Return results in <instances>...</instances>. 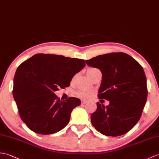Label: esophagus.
<instances>
[{"instance_id":"obj_1","label":"esophagus","mask_w":159,"mask_h":159,"mask_svg":"<svg viewBox=\"0 0 159 159\" xmlns=\"http://www.w3.org/2000/svg\"><path fill=\"white\" fill-rule=\"evenodd\" d=\"M87 102L85 100H81V104H87Z\"/></svg>"}]
</instances>
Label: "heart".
I'll return each instance as SVG.
<instances>
[{"label":"heart","mask_w":159,"mask_h":159,"mask_svg":"<svg viewBox=\"0 0 159 159\" xmlns=\"http://www.w3.org/2000/svg\"><path fill=\"white\" fill-rule=\"evenodd\" d=\"M99 70L98 68H89L87 70V75L88 76V77L89 79H91L92 76H93L95 72H96L97 71H98ZM92 93L91 91H79L76 93L77 96L79 98H81V99H88L89 98L91 95Z\"/></svg>","instance_id":"1"}]
</instances>
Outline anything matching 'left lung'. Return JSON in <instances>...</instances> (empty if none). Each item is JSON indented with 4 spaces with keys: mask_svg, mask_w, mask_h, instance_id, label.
I'll use <instances>...</instances> for the list:
<instances>
[{
    "mask_svg": "<svg viewBox=\"0 0 159 159\" xmlns=\"http://www.w3.org/2000/svg\"><path fill=\"white\" fill-rule=\"evenodd\" d=\"M86 63L100 70L98 98L110 102L106 106L97 103L96 111L91 116L92 125L107 136L126 134L139 120L146 102V77L142 66L123 52L98 55Z\"/></svg>",
    "mask_w": 159,
    "mask_h": 159,
    "instance_id": "left-lung-1",
    "label": "left lung"
}]
</instances>
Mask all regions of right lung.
I'll use <instances>...</instances> for the list:
<instances>
[{"instance_id":"right-lung-1","label":"right lung","mask_w":159,"mask_h":159,"mask_svg":"<svg viewBox=\"0 0 159 159\" xmlns=\"http://www.w3.org/2000/svg\"><path fill=\"white\" fill-rule=\"evenodd\" d=\"M84 66V60L53 54H36L17 68L13 95L20 116L30 129L49 135L67 125L70 114L80 100L70 97L62 102L54 93L70 86L76 73Z\"/></svg>"}]
</instances>
